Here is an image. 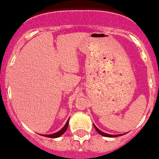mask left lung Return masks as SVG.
Segmentation results:
<instances>
[{
    "mask_svg": "<svg viewBox=\"0 0 159 159\" xmlns=\"http://www.w3.org/2000/svg\"><path fill=\"white\" fill-rule=\"evenodd\" d=\"M94 128L95 130H97L98 133H99L101 135H102V136H106V137H116V136H120V135H122V134H107V133H104V132L101 131V130H99V129H98L97 126H95L94 125Z\"/></svg>",
    "mask_w": 159,
    "mask_h": 159,
    "instance_id": "8db88e82",
    "label": "left lung"
}]
</instances>
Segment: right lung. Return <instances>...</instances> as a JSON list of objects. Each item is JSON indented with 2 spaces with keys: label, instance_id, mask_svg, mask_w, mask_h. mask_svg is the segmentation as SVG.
Returning <instances> with one entry per match:
<instances>
[{
  "label": "right lung",
  "instance_id": "1",
  "mask_svg": "<svg viewBox=\"0 0 159 159\" xmlns=\"http://www.w3.org/2000/svg\"><path fill=\"white\" fill-rule=\"evenodd\" d=\"M68 125H69V120H67L66 124L65 125V126L62 128L61 130L57 131V133H54V134H42L43 136H46V137H49V138H57V137H60L61 135L64 134L65 131L67 130V128H68Z\"/></svg>",
  "mask_w": 159,
  "mask_h": 159
}]
</instances>
